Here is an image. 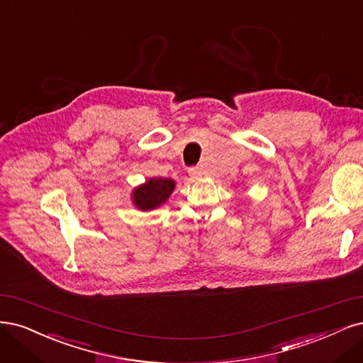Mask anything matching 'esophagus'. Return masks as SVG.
Here are the masks:
<instances>
[{
  "label": "esophagus",
  "mask_w": 363,
  "mask_h": 363,
  "mask_svg": "<svg viewBox=\"0 0 363 363\" xmlns=\"http://www.w3.org/2000/svg\"><path fill=\"white\" fill-rule=\"evenodd\" d=\"M189 174L193 179H199L202 177V170L199 167H191V169H189Z\"/></svg>",
  "instance_id": "34e87169"
}]
</instances>
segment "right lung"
I'll list each match as a JSON object with an SVG mask.
<instances>
[{
    "label": "right lung",
    "mask_w": 363,
    "mask_h": 363,
    "mask_svg": "<svg viewBox=\"0 0 363 363\" xmlns=\"http://www.w3.org/2000/svg\"><path fill=\"white\" fill-rule=\"evenodd\" d=\"M174 190V181L169 178H150L133 191V203L142 209L150 211L167 202Z\"/></svg>",
    "instance_id": "add662e5"
}]
</instances>
